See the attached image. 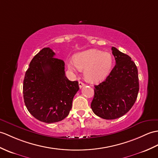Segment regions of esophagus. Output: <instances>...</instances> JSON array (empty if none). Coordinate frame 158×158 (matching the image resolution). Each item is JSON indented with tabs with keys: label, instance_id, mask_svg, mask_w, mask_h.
Wrapping results in <instances>:
<instances>
[{
	"label": "esophagus",
	"instance_id": "1",
	"mask_svg": "<svg viewBox=\"0 0 158 158\" xmlns=\"http://www.w3.org/2000/svg\"><path fill=\"white\" fill-rule=\"evenodd\" d=\"M83 86H85V83L81 82V81H79V88H81Z\"/></svg>",
	"mask_w": 158,
	"mask_h": 158
}]
</instances>
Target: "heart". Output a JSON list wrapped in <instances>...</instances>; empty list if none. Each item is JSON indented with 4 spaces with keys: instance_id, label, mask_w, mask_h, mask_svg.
I'll use <instances>...</instances> for the list:
<instances>
[{
    "instance_id": "b5f03b06",
    "label": "heart",
    "mask_w": 158,
    "mask_h": 158,
    "mask_svg": "<svg viewBox=\"0 0 158 158\" xmlns=\"http://www.w3.org/2000/svg\"><path fill=\"white\" fill-rule=\"evenodd\" d=\"M74 62H67L69 71L77 73L84 70V77L88 82L97 83L106 78L112 66V55L98 49H89L76 54Z\"/></svg>"
}]
</instances>
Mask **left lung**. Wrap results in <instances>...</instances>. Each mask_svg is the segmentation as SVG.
I'll use <instances>...</instances> for the list:
<instances>
[{
    "instance_id": "1",
    "label": "left lung",
    "mask_w": 158,
    "mask_h": 158,
    "mask_svg": "<svg viewBox=\"0 0 158 158\" xmlns=\"http://www.w3.org/2000/svg\"><path fill=\"white\" fill-rule=\"evenodd\" d=\"M116 64L106 80L94 85L91 108L102 118L113 120L129 112L137 100L139 89L138 70L127 54L112 48Z\"/></svg>"
}]
</instances>
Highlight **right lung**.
I'll list each match as a JSON object with an SVG mask.
<instances>
[{"label":"right lung","instance_id":"1","mask_svg":"<svg viewBox=\"0 0 158 158\" xmlns=\"http://www.w3.org/2000/svg\"><path fill=\"white\" fill-rule=\"evenodd\" d=\"M54 55L50 48L40 50L30 62L23 80V99L27 110L46 123L65 118L79 89L78 81H71L65 76L64 61L54 58Z\"/></svg>","mask_w":158,"mask_h":158}]
</instances>
